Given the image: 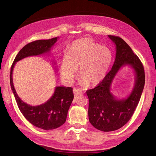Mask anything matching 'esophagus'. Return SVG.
I'll use <instances>...</instances> for the list:
<instances>
[{
    "instance_id": "esophagus-1",
    "label": "esophagus",
    "mask_w": 156,
    "mask_h": 156,
    "mask_svg": "<svg viewBox=\"0 0 156 156\" xmlns=\"http://www.w3.org/2000/svg\"><path fill=\"white\" fill-rule=\"evenodd\" d=\"M73 92H74V94L75 96H78L79 94H82V91L78 88H74V90H73Z\"/></svg>"
}]
</instances>
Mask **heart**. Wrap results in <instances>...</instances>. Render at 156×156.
Returning <instances> with one entry per match:
<instances>
[{
	"mask_svg": "<svg viewBox=\"0 0 156 156\" xmlns=\"http://www.w3.org/2000/svg\"><path fill=\"white\" fill-rule=\"evenodd\" d=\"M112 60L111 51L90 38L78 39L72 43L68 55L63 57L60 74L66 82H72L80 65L82 84L96 85L107 76Z\"/></svg>",
	"mask_w": 156,
	"mask_h": 156,
	"instance_id": "1",
	"label": "heart"
}]
</instances>
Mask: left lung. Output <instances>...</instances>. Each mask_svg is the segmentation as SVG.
Listing matches in <instances>:
<instances>
[{"label":"left lung","mask_w":156,"mask_h":156,"mask_svg":"<svg viewBox=\"0 0 156 156\" xmlns=\"http://www.w3.org/2000/svg\"><path fill=\"white\" fill-rule=\"evenodd\" d=\"M108 37L116 45L114 64L97 87L87 91L89 121L94 127L105 132L117 130L130 120L145 84L144 68L140 58L123 39L114 35H108ZM127 65H131L135 71L134 87L127 99H117L110 92V86L120 68Z\"/></svg>","instance_id":"1"}]
</instances>
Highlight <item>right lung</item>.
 <instances>
[{
    "instance_id": "obj_1",
    "label": "right lung",
    "mask_w": 156,
    "mask_h": 156,
    "mask_svg": "<svg viewBox=\"0 0 156 156\" xmlns=\"http://www.w3.org/2000/svg\"><path fill=\"white\" fill-rule=\"evenodd\" d=\"M57 40L58 37L41 39L25 45L15 57L10 72L11 87L20 111L32 125L44 130L58 128L66 122L68 109L74 99L72 88L56 87L54 94L47 102L40 105L31 106L23 102L16 94L12 82V70L16 62L21 59L49 52Z\"/></svg>"
}]
</instances>
